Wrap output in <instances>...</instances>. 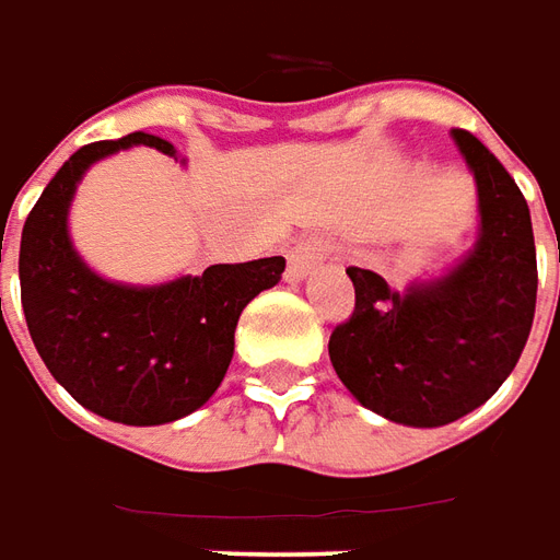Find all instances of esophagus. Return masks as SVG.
<instances>
[{"label": "esophagus", "instance_id": "obj_1", "mask_svg": "<svg viewBox=\"0 0 560 560\" xmlns=\"http://www.w3.org/2000/svg\"><path fill=\"white\" fill-rule=\"evenodd\" d=\"M331 249H335L331 241H325V237H307V241H301L299 247L289 253V277L292 280H304L319 261L331 256Z\"/></svg>", "mask_w": 560, "mask_h": 560}]
</instances>
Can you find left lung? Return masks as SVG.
Listing matches in <instances>:
<instances>
[{
	"label": "left lung",
	"mask_w": 560,
	"mask_h": 560,
	"mask_svg": "<svg viewBox=\"0 0 560 560\" xmlns=\"http://www.w3.org/2000/svg\"><path fill=\"white\" fill-rule=\"evenodd\" d=\"M455 141L479 189L482 229L474 253L407 295L350 265L355 307L328 337L343 386L400 425H446L486 404L534 325L537 249L525 196L477 135L455 129Z\"/></svg>",
	"instance_id": "8db88e82"
}]
</instances>
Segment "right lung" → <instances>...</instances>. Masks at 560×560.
I'll use <instances>...</instances> for the list:
<instances>
[{
  "label": "right lung",
  "mask_w": 560,
  "mask_h": 560,
  "mask_svg": "<svg viewBox=\"0 0 560 560\" xmlns=\"http://www.w3.org/2000/svg\"><path fill=\"white\" fill-rule=\"evenodd\" d=\"M129 144L174 147L132 132L71 153L26 217L20 301L42 362L86 410L122 425H162L198 410L223 383L241 311L271 289L283 256L210 265L153 289L108 283L71 249L66 213L81 174Z\"/></svg>",
  "instance_id": "1"
}]
</instances>
